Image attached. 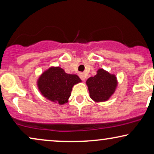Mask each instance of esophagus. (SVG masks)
<instances>
[{"label": "esophagus", "instance_id": "1", "mask_svg": "<svg viewBox=\"0 0 154 154\" xmlns=\"http://www.w3.org/2000/svg\"><path fill=\"white\" fill-rule=\"evenodd\" d=\"M80 75V78H81L82 81H85L86 76H85V75L83 73H80V75Z\"/></svg>", "mask_w": 154, "mask_h": 154}]
</instances>
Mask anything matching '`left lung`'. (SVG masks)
<instances>
[{
	"label": "left lung",
	"instance_id": "8db88e82",
	"mask_svg": "<svg viewBox=\"0 0 154 154\" xmlns=\"http://www.w3.org/2000/svg\"><path fill=\"white\" fill-rule=\"evenodd\" d=\"M90 97L94 102H104L109 100L114 94L118 86L115 74L104 69H99L97 74L86 81Z\"/></svg>",
	"mask_w": 154,
	"mask_h": 154
}]
</instances>
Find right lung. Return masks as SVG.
Here are the masks:
<instances>
[{"instance_id":"1","label":"right lung","mask_w":154,"mask_h":154,"mask_svg":"<svg viewBox=\"0 0 154 154\" xmlns=\"http://www.w3.org/2000/svg\"><path fill=\"white\" fill-rule=\"evenodd\" d=\"M81 82L76 74L66 73L61 67L52 66L41 73L36 85L45 99L63 105L69 102L73 85Z\"/></svg>"}]
</instances>
